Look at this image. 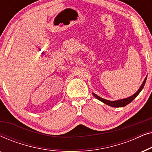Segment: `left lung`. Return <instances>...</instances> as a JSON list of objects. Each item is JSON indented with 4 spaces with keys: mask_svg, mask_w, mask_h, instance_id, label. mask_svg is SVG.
Returning a JSON list of instances; mask_svg holds the SVG:
<instances>
[{
    "mask_svg": "<svg viewBox=\"0 0 152 152\" xmlns=\"http://www.w3.org/2000/svg\"><path fill=\"white\" fill-rule=\"evenodd\" d=\"M147 77V75L146 76V77H145L144 81H143L142 84H141V86H140V88H139L138 90L137 91L134 95H132V96L126 97V98L118 99V100H115V101H110V100H107V99H105L102 98V97L98 96V95L95 94L94 93H93V95H94V96L96 97L97 99H99V101H101L102 102L104 103V104H106L110 106V107H125V106H126L127 104H129V103L132 102L134 100V99L136 98L137 96H138L139 93H140V91L142 90V88H144L145 82H146Z\"/></svg>",
    "mask_w": 152,
    "mask_h": 152,
    "instance_id": "obj_1",
    "label": "left lung"
}]
</instances>
